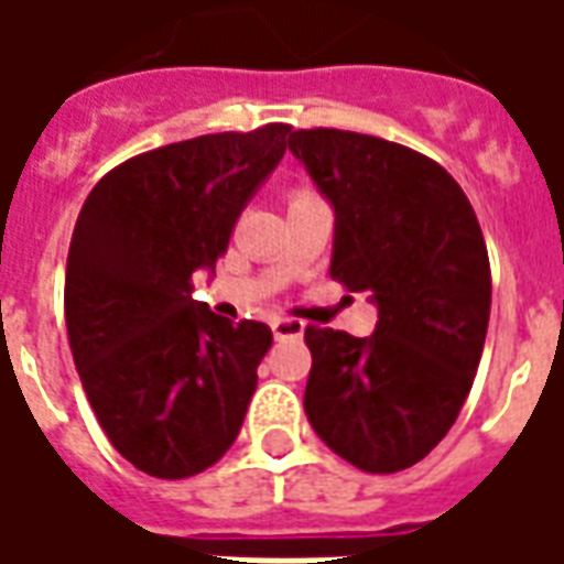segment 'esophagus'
I'll list each match as a JSON object with an SVG mask.
<instances>
[{
	"instance_id": "obj_1",
	"label": "esophagus",
	"mask_w": 564,
	"mask_h": 564,
	"mask_svg": "<svg viewBox=\"0 0 564 564\" xmlns=\"http://www.w3.org/2000/svg\"><path fill=\"white\" fill-rule=\"evenodd\" d=\"M271 332H274L278 341H283V338H302L305 335V323L290 317H274L271 319Z\"/></svg>"
}]
</instances>
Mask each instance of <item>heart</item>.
I'll return each mask as SVG.
<instances>
[{
  "mask_svg": "<svg viewBox=\"0 0 564 564\" xmlns=\"http://www.w3.org/2000/svg\"><path fill=\"white\" fill-rule=\"evenodd\" d=\"M295 198H305V196H295Z\"/></svg>",
  "mask_w": 564,
  "mask_h": 564,
  "instance_id": "1",
  "label": "heart"
}]
</instances>
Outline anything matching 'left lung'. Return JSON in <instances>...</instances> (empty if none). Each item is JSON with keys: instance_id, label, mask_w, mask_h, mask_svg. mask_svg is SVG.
<instances>
[{"instance_id": "1", "label": "left lung", "mask_w": 564, "mask_h": 564, "mask_svg": "<svg viewBox=\"0 0 564 564\" xmlns=\"http://www.w3.org/2000/svg\"><path fill=\"white\" fill-rule=\"evenodd\" d=\"M290 150L335 210L329 274L368 293V338L307 326L305 414L323 444L371 474L432 453L471 392L489 326V257L462 186L392 141L299 129Z\"/></svg>"}]
</instances>
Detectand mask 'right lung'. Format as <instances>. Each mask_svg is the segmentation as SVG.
Masks as SVG:
<instances>
[{
	"label": "right lung",
	"instance_id": "1",
	"mask_svg": "<svg viewBox=\"0 0 564 564\" xmlns=\"http://www.w3.org/2000/svg\"><path fill=\"white\" fill-rule=\"evenodd\" d=\"M286 123L198 135L105 174L66 262V329L80 383L115 449L181 480L232 447L271 329L193 299L235 220L286 150Z\"/></svg>",
	"mask_w": 564,
	"mask_h": 564
}]
</instances>
